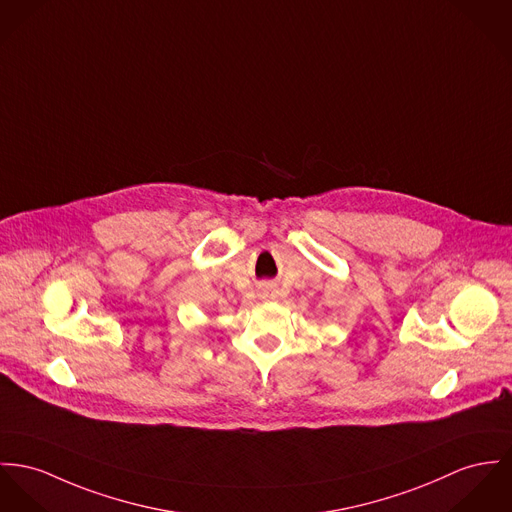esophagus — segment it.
<instances>
[{
	"instance_id": "esophagus-1",
	"label": "esophagus",
	"mask_w": 512,
	"mask_h": 512,
	"mask_svg": "<svg viewBox=\"0 0 512 512\" xmlns=\"http://www.w3.org/2000/svg\"><path fill=\"white\" fill-rule=\"evenodd\" d=\"M267 296H269V292H267V290H265V292H263V298H267Z\"/></svg>"
}]
</instances>
